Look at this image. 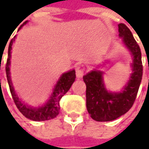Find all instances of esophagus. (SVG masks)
I'll return each instance as SVG.
<instances>
[{
    "label": "esophagus",
    "mask_w": 149,
    "mask_h": 149,
    "mask_svg": "<svg viewBox=\"0 0 149 149\" xmlns=\"http://www.w3.org/2000/svg\"><path fill=\"white\" fill-rule=\"evenodd\" d=\"M84 70L83 69H80L79 67H78L76 69V76H77V78H82L84 76Z\"/></svg>",
    "instance_id": "obj_1"
}]
</instances>
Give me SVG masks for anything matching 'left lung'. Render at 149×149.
Here are the masks:
<instances>
[{
    "instance_id": "1",
    "label": "left lung",
    "mask_w": 149,
    "mask_h": 149,
    "mask_svg": "<svg viewBox=\"0 0 149 149\" xmlns=\"http://www.w3.org/2000/svg\"><path fill=\"white\" fill-rule=\"evenodd\" d=\"M119 36L133 55V73L123 90L119 93L108 92L103 81V72L93 70L84 75L86 84V107L90 117L98 122L114 120L132 108L143 76L142 54L139 45L126 25H118Z\"/></svg>"
}]
</instances>
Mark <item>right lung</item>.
I'll return each instance as SVG.
<instances>
[{
    "mask_svg": "<svg viewBox=\"0 0 149 149\" xmlns=\"http://www.w3.org/2000/svg\"><path fill=\"white\" fill-rule=\"evenodd\" d=\"M26 23H27V21L23 23L22 26H24ZM21 26L19 28V30L21 28ZM15 38V36H14V38L10 40V45H9L8 58H7L6 65V78H7V81H8L9 87H10V94L13 98L15 104L17 107V109H19V111L25 117L33 121H45V120L54 118L60 113V101L61 98L69 91V89H70L71 85L75 80V70H72L70 71L63 74L60 76V79L58 80V82L54 86L53 93L51 94L49 100L45 105L39 107V108H32L30 106H27L19 99L18 95L15 93L14 88H13L12 82L10 76V56H11L10 54H11V49H12L11 46L14 42Z\"/></svg>",
    "mask_w": 149,
    "mask_h": 149,
    "instance_id": "obj_1",
    "label": "right lung"
}]
</instances>
